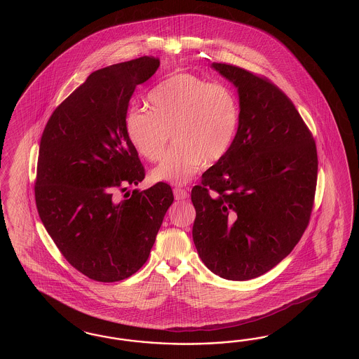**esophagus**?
Instances as JSON below:
<instances>
[{"label":"esophagus","mask_w":359,"mask_h":359,"mask_svg":"<svg viewBox=\"0 0 359 359\" xmlns=\"http://www.w3.org/2000/svg\"><path fill=\"white\" fill-rule=\"evenodd\" d=\"M174 195L176 200H185V198H188L189 194H188L185 189H183V188L176 187L174 189Z\"/></svg>","instance_id":"34e87169"}]
</instances>
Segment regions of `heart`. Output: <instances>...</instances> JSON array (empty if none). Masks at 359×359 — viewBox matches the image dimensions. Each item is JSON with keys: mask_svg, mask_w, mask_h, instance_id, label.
I'll return each instance as SVG.
<instances>
[{"mask_svg": "<svg viewBox=\"0 0 359 359\" xmlns=\"http://www.w3.org/2000/svg\"><path fill=\"white\" fill-rule=\"evenodd\" d=\"M147 109L131 107L126 133L138 154L150 162L163 158L170 134L175 147L152 171L158 182L187 184L203 163L229 151L238 126V101L224 84L189 72L167 77L149 93Z\"/></svg>", "mask_w": 359, "mask_h": 359, "instance_id": "heart-1", "label": "heart"}]
</instances>
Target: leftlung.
Wrapping results in <instances>:
<instances>
[{
  "label": "left lung",
  "mask_w": 359,
  "mask_h": 359,
  "mask_svg": "<svg viewBox=\"0 0 359 359\" xmlns=\"http://www.w3.org/2000/svg\"><path fill=\"white\" fill-rule=\"evenodd\" d=\"M212 67L237 88L238 130L192 188V236L210 271L250 280L282 262L308 226L317 150L292 101L269 79L236 65Z\"/></svg>",
  "instance_id": "left-lung-1"
}]
</instances>
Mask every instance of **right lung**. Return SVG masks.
Instances as JSON below:
<instances>
[{
    "label": "right lung",
    "instance_id": "1",
    "mask_svg": "<svg viewBox=\"0 0 359 359\" xmlns=\"http://www.w3.org/2000/svg\"><path fill=\"white\" fill-rule=\"evenodd\" d=\"M159 65L142 56L92 72L55 109L41 138L39 217L68 263L97 282L123 280L141 269L174 203L163 182L117 197L144 179L125 118L135 87Z\"/></svg>",
    "mask_w": 359,
    "mask_h": 359
}]
</instances>
